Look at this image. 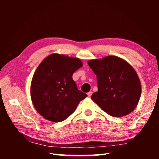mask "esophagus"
<instances>
[{
  "label": "esophagus",
  "mask_w": 159,
  "mask_h": 159,
  "mask_svg": "<svg viewBox=\"0 0 159 159\" xmlns=\"http://www.w3.org/2000/svg\"><path fill=\"white\" fill-rule=\"evenodd\" d=\"M92 94H93V92H91V91H90L89 93H88L87 95H88V96L90 98V97H91V95H92Z\"/></svg>",
  "instance_id": "1"
}]
</instances>
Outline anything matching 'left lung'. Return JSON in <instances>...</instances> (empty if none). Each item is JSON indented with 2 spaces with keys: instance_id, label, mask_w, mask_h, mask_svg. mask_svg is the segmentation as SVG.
I'll return each instance as SVG.
<instances>
[{
  "instance_id": "obj_1",
  "label": "left lung",
  "mask_w": 159,
  "mask_h": 159,
  "mask_svg": "<svg viewBox=\"0 0 159 159\" xmlns=\"http://www.w3.org/2000/svg\"><path fill=\"white\" fill-rule=\"evenodd\" d=\"M96 74L98 90L91 99L114 117L125 116L138 105L142 93L139 77L127 61L114 55L88 61Z\"/></svg>"
}]
</instances>
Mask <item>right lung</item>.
<instances>
[{
	"mask_svg": "<svg viewBox=\"0 0 159 159\" xmlns=\"http://www.w3.org/2000/svg\"><path fill=\"white\" fill-rule=\"evenodd\" d=\"M83 66L80 59L53 53L43 60L32 78V103L40 115L61 122L75 111L87 95L78 90L72 75Z\"/></svg>",
	"mask_w": 159,
	"mask_h": 159,
	"instance_id": "add662e5",
	"label": "right lung"
}]
</instances>
